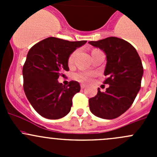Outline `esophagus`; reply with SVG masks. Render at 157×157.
<instances>
[{
    "instance_id": "1",
    "label": "esophagus",
    "mask_w": 157,
    "mask_h": 157,
    "mask_svg": "<svg viewBox=\"0 0 157 157\" xmlns=\"http://www.w3.org/2000/svg\"><path fill=\"white\" fill-rule=\"evenodd\" d=\"M80 87H81V89H84L85 87H86V85L83 84V83H82V84H80Z\"/></svg>"
}]
</instances>
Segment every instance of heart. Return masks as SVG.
I'll return each instance as SVG.
<instances>
[{
    "label": "heart",
    "instance_id": "heart-1",
    "mask_svg": "<svg viewBox=\"0 0 157 157\" xmlns=\"http://www.w3.org/2000/svg\"><path fill=\"white\" fill-rule=\"evenodd\" d=\"M95 51H97V50H93V52H95ZM77 51H74L73 53L71 54V55H70L68 58V60H67V63H68L69 66H71L74 64V61H75V58L76 56H77ZM94 76H95V73L82 72V73H79V74H77V78L80 79V80H83V81L89 82V81H91L92 79H93V77H94Z\"/></svg>",
    "mask_w": 157,
    "mask_h": 157
}]
</instances>
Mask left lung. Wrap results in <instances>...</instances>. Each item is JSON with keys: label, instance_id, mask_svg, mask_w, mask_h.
Listing matches in <instances>:
<instances>
[{"label": "left lung", "instance_id": "obj_1", "mask_svg": "<svg viewBox=\"0 0 157 157\" xmlns=\"http://www.w3.org/2000/svg\"><path fill=\"white\" fill-rule=\"evenodd\" d=\"M93 46L102 49L106 55L104 74L109 84L105 92L98 93L89 99L92 113L104 119L118 118L134 102L140 89L144 68L136 49L127 41L117 37H108L89 42Z\"/></svg>", "mask_w": 157, "mask_h": 157}]
</instances>
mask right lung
<instances>
[{
	"label": "right lung",
	"mask_w": 157,
	"mask_h": 157,
	"mask_svg": "<svg viewBox=\"0 0 157 157\" xmlns=\"http://www.w3.org/2000/svg\"><path fill=\"white\" fill-rule=\"evenodd\" d=\"M86 42L48 37L29 49L23 67V90L32 106L44 118L58 119L71 111L73 97L80 90V84L72 80L65 86L58 79L69 71L67 60L71 54Z\"/></svg>",
	"instance_id": "1"
}]
</instances>
